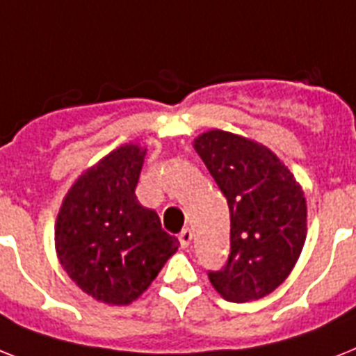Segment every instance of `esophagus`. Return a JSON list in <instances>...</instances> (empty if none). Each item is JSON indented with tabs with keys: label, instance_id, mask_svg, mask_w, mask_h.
Returning a JSON list of instances; mask_svg holds the SVG:
<instances>
[{
	"label": "esophagus",
	"instance_id": "34e87169",
	"mask_svg": "<svg viewBox=\"0 0 356 356\" xmlns=\"http://www.w3.org/2000/svg\"><path fill=\"white\" fill-rule=\"evenodd\" d=\"M192 238H193V234L190 228H183L181 230V234H179V241H181V247L186 248L188 245L192 243Z\"/></svg>",
	"mask_w": 356,
	"mask_h": 356
}]
</instances>
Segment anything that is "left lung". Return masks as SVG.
Returning <instances> with one entry per match:
<instances>
[{
  "label": "left lung",
  "instance_id": "1",
  "mask_svg": "<svg viewBox=\"0 0 356 356\" xmlns=\"http://www.w3.org/2000/svg\"><path fill=\"white\" fill-rule=\"evenodd\" d=\"M193 148L227 197L230 254L221 270H208L228 302H250L280 287L296 265L307 236L303 190L263 144L210 129Z\"/></svg>",
  "mask_w": 356,
  "mask_h": 356
}]
</instances>
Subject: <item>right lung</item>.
Returning a JSON list of instances; mask_svg holds the SVG:
<instances>
[{
  "instance_id": "right-lung-1",
  "label": "right lung",
  "mask_w": 356,
  "mask_h": 356,
  "mask_svg": "<svg viewBox=\"0 0 356 356\" xmlns=\"http://www.w3.org/2000/svg\"><path fill=\"white\" fill-rule=\"evenodd\" d=\"M146 148L124 144L86 170L63 199L54 245L69 278L95 300L128 305L179 248L157 212L137 201Z\"/></svg>"
}]
</instances>
